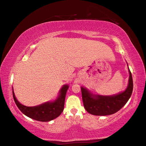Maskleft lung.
<instances>
[{"label": "left lung", "mask_w": 146, "mask_h": 146, "mask_svg": "<svg viewBox=\"0 0 146 146\" xmlns=\"http://www.w3.org/2000/svg\"><path fill=\"white\" fill-rule=\"evenodd\" d=\"M129 80L126 89L115 95L103 96L92 94L87 89L81 87L82 98L84 107L89 113L96 116H106L120 110L132 95L133 91L132 76L128 68Z\"/></svg>", "instance_id": "8db88e82"}]
</instances>
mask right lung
Returning <instances> with one entry per match:
<instances>
[{
  "label": "right lung",
  "instance_id": "obj_1",
  "mask_svg": "<svg viewBox=\"0 0 146 146\" xmlns=\"http://www.w3.org/2000/svg\"><path fill=\"white\" fill-rule=\"evenodd\" d=\"M68 89L69 85H63L59 91L58 97L54 101L48 102L36 106H26L20 104L16 98L13 88L12 94L16 104L24 114L40 122H49L56 118L62 113L64 108L65 96Z\"/></svg>",
  "mask_w": 146,
  "mask_h": 146
}]
</instances>
